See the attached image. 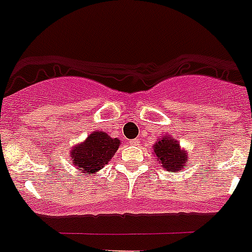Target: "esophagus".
<instances>
[{
	"label": "esophagus",
	"instance_id": "34e87169",
	"mask_svg": "<svg viewBox=\"0 0 252 252\" xmlns=\"http://www.w3.org/2000/svg\"><path fill=\"white\" fill-rule=\"evenodd\" d=\"M130 144H131V145H139V144H140V140L133 139V140H131Z\"/></svg>",
	"mask_w": 252,
	"mask_h": 252
}]
</instances>
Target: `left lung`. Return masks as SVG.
Returning a JSON list of instances; mask_svg holds the SVG:
<instances>
[{
	"mask_svg": "<svg viewBox=\"0 0 252 252\" xmlns=\"http://www.w3.org/2000/svg\"><path fill=\"white\" fill-rule=\"evenodd\" d=\"M153 148L154 155H157V159L166 171L175 173L180 169L187 168V161L189 159L188 153L180 148L179 142L170 136H162L155 142Z\"/></svg>",
	"mask_w": 252,
	"mask_h": 252,
	"instance_id": "8db88e82",
	"label": "left lung"
}]
</instances>
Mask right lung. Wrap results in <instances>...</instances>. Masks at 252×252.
I'll list each match as a JSON object with an SVG mask.
<instances>
[{"instance_id": "add662e5", "label": "right lung", "mask_w": 252, "mask_h": 252, "mask_svg": "<svg viewBox=\"0 0 252 252\" xmlns=\"http://www.w3.org/2000/svg\"><path fill=\"white\" fill-rule=\"evenodd\" d=\"M120 144L119 139H112L103 131H94L70 150V159L79 170L92 175L112 159Z\"/></svg>"}]
</instances>
